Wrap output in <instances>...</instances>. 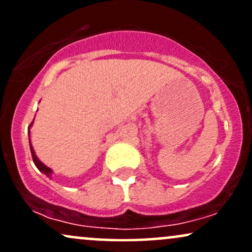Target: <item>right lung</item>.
Listing matches in <instances>:
<instances>
[{
  "label": "right lung",
  "instance_id": "right-lung-1",
  "mask_svg": "<svg viewBox=\"0 0 252 252\" xmlns=\"http://www.w3.org/2000/svg\"><path fill=\"white\" fill-rule=\"evenodd\" d=\"M30 146H31V153H32V158H33V161H34V163H35V166H36V168L40 170V172H42L43 174H45L46 176H48V178H50L51 176V174H52V169L51 168H48L47 166H45V164H43L41 161L39 160V158H36V155H35V153H34V149H33V147H32V144L30 143Z\"/></svg>",
  "mask_w": 252,
  "mask_h": 252
}]
</instances>
